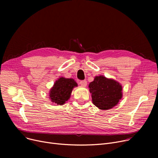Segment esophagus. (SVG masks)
Returning a JSON list of instances; mask_svg holds the SVG:
<instances>
[{"label":"esophagus","mask_w":158,"mask_h":158,"mask_svg":"<svg viewBox=\"0 0 158 158\" xmlns=\"http://www.w3.org/2000/svg\"><path fill=\"white\" fill-rule=\"evenodd\" d=\"M79 83L82 86L86 87V85H87V81H86V80H85V81H80L79 82Z\"/></svg>","instance_id":"esophagus-1"}]
</instances>
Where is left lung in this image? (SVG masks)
<instances>
[{"label": "left lung", "instance_id": "left-lung-1", "mask_svg": "<svg viewBox=\"0 0 158 158\" xmlns=\"http://www.w3.org/2000/svg\"><path fill=\"white\" fill-rule=\"evenodd\" d=\"M89 88L94 104L102 110L113 108L122 97V85L103 76H96L89 84Z\"/></svg>", "mask_w": 158, "mask_h": 158}]
</instances>
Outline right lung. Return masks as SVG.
<instances>
[{"label": "right lung", "instance_id": "add662e5", "mask_svg": "<svg viewBox=\"0 0 158 158\" xmlns=\"http://www.w3.org/2000/svg\"><path fill=\"white\" fill-rule=\"evenodd\" d=\"M76 86L77 84L74 79L60 77L50 90L49 98L57 105H63L70 98L73 88Z\"/></svg>", "mask_w": 158, "mask_h": 158}]
</instances>
